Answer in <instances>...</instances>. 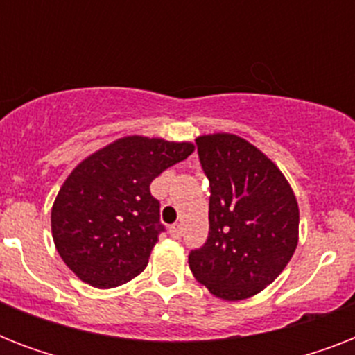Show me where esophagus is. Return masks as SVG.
Wrapping results in <instances>:
<instances>
[{"mask_svg": "<svg viewBox=\"0 0 355 355\" xmlns=\"http://www.w3.org/2000/svg\"><path fill=\"white\" fill-rule=\"evenodd\" d=\"M169 234H171V237H175V239H178V237L182 236V227H180V225H171V227H169Z\"/></svg>", "mask_w": 355, "mask_h": 355, "instance_id": "obj_1", "label": "esophagus"}]
</instances>
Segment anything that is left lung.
<instances>
[{
	"instance_id": "left-lung-1",
	"label": "left lung",
	"mask_w": 355,
	"mask_h": 355,
	"mask_svg": "<svg viewBox=\"0 0 355 355\" xmlns=\"http://www.w3.org/2000/svg\"><path fill=\"white\" fill-rule=\"evenodd\" d=\"M210 180V234L189 269L221 300L237 302L272 284L298 245V202L269 156L236 134L195 139Z\"/></svg>"
}]
</instances>
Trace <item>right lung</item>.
<instances>
[{
    "label": "right lung",
    "mask_w": 355,
    "mask_h": 355,
    "mask_svg": "<svg viewBox=\"0 0 355 355\" xmlns=\"http://www.w3.org/2000/svg\"><path fill=\"white\" fill-rule=\"evenodd\" d=\"M193 150L189 141L134 134L86 156L51 208L53 241L64 263L99 289L136 278L164 230L150 182Z\"/></svg>",
    "instance_id": "obj_1"
}]
</instances>
